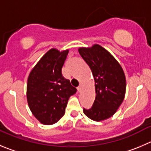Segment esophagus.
Returning a JSON list of instances; mask_svg holds the SVG:
<instances>
[{
    "mask_svg": "<svg viewBox=\"0 0 151 151\" xmlns=\"http://www.w3.org/2000/svg\"><path fill=\"white\" fill-rule=\"evenodd\" d=\"M82 88H83V84H81L79 86H78V88H77V89H78V92H81V90H82Z\"/></svg>",
    "mask_w": 151,
    "mask_h": 151,
    "instance_id": "esophagus-1",
    "label": "esophagus"
}]
</instances>
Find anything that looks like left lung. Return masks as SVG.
<instances>
[{"label": "left lung", "instance_id": "left-lung-1", "mask_svg": "<svg viewBox=\"0 0 151 151\" xmlns=\"http://www.w3.org/2000/svg\"><path fill=\"white\" fill-rule=\"evenodd\" d=\"M78 52L91 70L96 90L93 107L83 111L93 121H104L113 116L123 102L125 75L117 60L99 44L80 47Z\"/></svg>", "mask_w": 151, "mask_h": 151}]
</instances>
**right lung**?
Segmentation results:
<instances>
[{"label": "right lung", "instance_id": "obj_1", "mask_svg": "<svg viewBox=\"0 0 151 151\" xmlns=\"http://www.w3.org/2000/svg\"><path fill=\"white\" fill-rule=\"evenodd\" d=\"M69 50L52 48L43 55L29 75L27 99L32 113L43 124L56 123L65 113L70 96L76 88L61 74Z\"/></svg>", "mask_w": 151, "mask_h": 151}]
</instances>
